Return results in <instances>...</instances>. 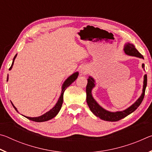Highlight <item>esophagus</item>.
Returning <instances> with one entry per match:
<instances>
[{
  "mask_svg": "<svg viewBox=\"0 0 152 152\" xmlns=\"http://www.w3.org/2000/svg\"><path fill=\"white\" fill-rule=\"evenodd\" d=\"M88 72V68L86 66H83L80 70V73L82 74H85Z\"/></svg>",
  "mask_w": 152,
  "mask_h": 152,
  "instance_id": "esophagus-1",
  "label": "esophagus"
}]
</instances>
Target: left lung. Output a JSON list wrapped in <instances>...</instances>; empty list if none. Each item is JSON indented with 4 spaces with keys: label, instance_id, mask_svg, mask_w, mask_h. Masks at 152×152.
I'll use <instances>...</instances> for the list:
<instances>
[{
    "label": "left lung",
    "instance_id": "1",
    "mask_svg": "<svg viewBox=\"0 0 152 152\" xmlns=\"http://www.w3.org/2000/svg\"><path fill=\"white\" fill-rule=\"evenodd\" d=\"M125 54L131 56H135V57L140 58L144 59L143 56L139 52L137 49L135 48V46L132 43H127L124 45L123 48ZM142 68L145 70V65L144 64H142ZM95 86V80L91 76H89L88 78V83H87L86 91V102L88 104L90 109L92 113L96 116L99 117L100 119L104 121H117L121 119H123L127 115H130L133 111L137 109L138 107L141 104L142 102L144 95H145V91L146 86H147V74H145L143 77V85L142 93H141L140 98L136 101L132 105H131L129 107L126 109L121 111H116V112H111L109 111L104 108H102L98 102L95 101V99L92 96V91Z\"/></svg>",
    "mask_w": 152,
    "mask_h": 152
}]
</instances>
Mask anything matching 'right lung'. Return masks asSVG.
<instances>
[{
	"instance_id": "right-lung-1",
	"label": "right lung",
	"mask_w": 152,
	"mask_h": 152,
	"mask_svg": "<svg viewBox=\"0 0 152 152\" xmlns=\"http://www.w3.org/2000/svg\"><path fill=\"white\" fill-rule=\"evenodd\" d=\"M17 54H16L15 56V57L13 58V60H12V65L11 66V68H9V70H11L12 68V66H13L14 64V61L15 60V58H16ZM78 74L79 73L78 72H74V74H72L71 76H70L68 77V78H67L64 82L62 84V86H61V95L60 98H59L58 102H56V104H55V106L53 107L52 109H50L49 111L46 112L45 114H43L42 115H41L39 117H26V116H23L25 117H26L27 119H29V120H31L33 121H35V122H43V121H47L48 120H50L51 119H53V117H55L56 115L58 114V113L60 112V110L61 109V105H62L63 103V101H64V99H63V96H64V92L65 91V90L68 88V87L70 85V84L72 83L73 82H74L76 80V78H78ZM9 80V74H8V76H7V81ZM12 106L15 108V109L16 110V111L18 112L17 109L16 107L14 106V104H12V102H11Z\"/></svg>"
}]
</instances>
